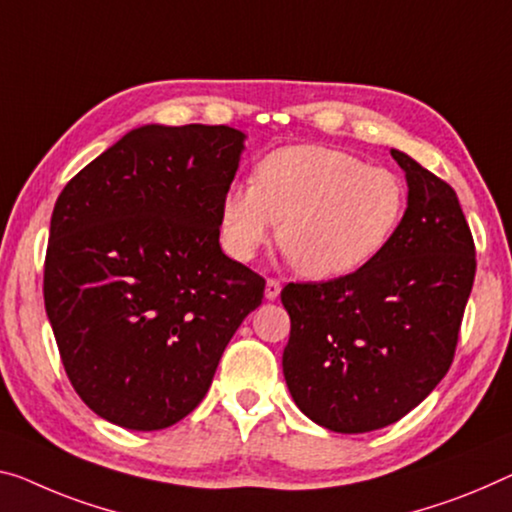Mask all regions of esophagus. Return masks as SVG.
<instances>
[{"instance_id": "34e87169", "label": "esophagus", "mask_w": 512, "mask_h": 512, "mask_svg": "<svg viewBox=\"0 0 512 512\" xmlns=\"http://www.w3.org/2000/svg\"><path fill=\"white\" fill-rule=\"evenodd\" d=\"M281 293V281L279 279H267L265 283V297L267 300H277Z\"/></svg>"}]
</instances>
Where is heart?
Segmentation results:
<instances>
[{
  "label": "heart",
  "instance_id": "obj_1",
  "mask_svg": "<svg viewBox=\"0 0 512 512\" xmlns=\"http://www.w3.org/2000/svg\"><path fill=\"white\" fill-rule=\"evenodd\" d=\"M407 187L389 169L327 146H286L226 190L222 235L251 258L279 226V247L304 277L336 279L373 263L403 224Z\"/></svg>",
  "mask_w": 512,
  "mask_h": 512
}]
</instances>
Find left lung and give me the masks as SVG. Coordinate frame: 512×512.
<instances>
[{
    "mask_svg": "<svg viewBox=\"0 0 512 512\" xmlns=\"http://www.w3.org/2000/svg\"><path fill=\"white\" fill-rule=\"evenodd\" d=\"M407 210L389 247L361 270L288 283L283 375L318 426L357 435L391 426L453 364L476 277V247L455 190L410 155Z\"/></svg>",
    "mask_w": 512,
    "mask_h": 512,
    "instance_id": "left-lung-1",
    "label": "left lung"
}]
</instances>
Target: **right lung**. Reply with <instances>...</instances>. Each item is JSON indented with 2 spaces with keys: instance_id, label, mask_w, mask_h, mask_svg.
<instances>
[{
  "instance_id": "add662e5",
  "label": "right lung",
  "mask_w": 512,
  "mask_h": 512,
  "mask_svg": "<svg viewBox=\"0 0 512 512\" xmlns=\"http://www.w3.org/2000/svg\"><path fill=\"white\" fill-rule=\"evenodd\" d=\"M245 135L144 125L54 203L43 297L73 389L102 419L162 430L210 389L265 279L219 247Z\"/></svg>"
}]
</instances>
